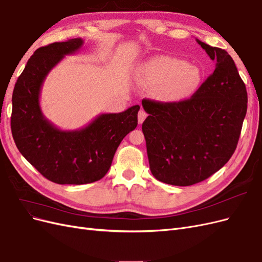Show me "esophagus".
Wrapping results in <instances>:
<instances>
[{"label": "esophagus", "instance_id": "obj_1", "mask_svg": "<svg viewBox=\"0 0 262 262\" xmlns=\"http://www.w3.org/2000/svg\"><path fill=\"white\" fill-rule=\"evenodd\" d=\"M146 113L144 112V110H140L139 112V115H138V121H139V123L140 124H142L143 123V121L145 120V118H146Z\"/></svg>", "mask_w": 262, "mask_h": 262}]
</instances>
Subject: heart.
<instances>
[{
    "mask_svg": "<svg viewBox=\"0 0 262 262\" xmlns=\"http://www.w3.org/2000/svg\"><path fill=\"white\" fill-rule=\"evenodd\" d=\"M139 78L147 86H158L157 94L162 99L180 101L196 91L202 74L199 68L180 59L157 55L142 63Z\"/></svg>",
    "mask_w": 262,
    "mask_h": 262,
    "instance_id": "1",
    "label": "heart"
}]
</instances>
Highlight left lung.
I'll return each instance as SVG.
<instances>
[{"label": "left lung", "instance_id": "8db88e82", "mask_svg": "<svg viewBox=\"0 0 262 262\" xmlns=\"http://www.w3.org/2000/svg\"><path fill=\"white\" fill-rule=\"evenodd\" d=\"M215 62L213 73L193 96L178 102L142 100V124L149 169L172 186H191L229 161L247 113V91L225 50L195 39Z\"/></svg>", "mask_w": 262, "mask_h": 262}]
</instances>
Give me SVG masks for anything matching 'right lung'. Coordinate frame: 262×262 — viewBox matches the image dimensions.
Wrapping results in <instances>:
<instances>
[{"label":"right lung","instance_id":"add662e5","mask_svg":"<svg viewBox=\"0 0 262 262\" xmlns=\"http://www.w3.org/2000/svg\"><path fill=\"white\" fill-rule=\"evenodd\" d=\"M82 38L53 42L35 51L15 84L11 128L20 154L48 180L84 185L104 177L123 138L137 128L140 106L119 114H101L81 129L64 131L45 117L41 87L66 55L81 50Z\"/></svg>","mask_w":262,"mask_h":262}]
</instances>
